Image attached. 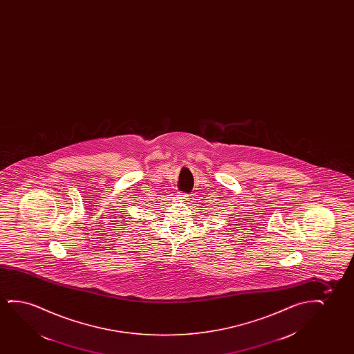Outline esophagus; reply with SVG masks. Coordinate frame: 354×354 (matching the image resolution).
Here are the masks:
<instances>
[{
  "label": "esophagus",
  "instance_id": "34e87169",
  "mask_svg": "<svg viewBox=\"0 0 354 354\" xmlns=\"http://www.w3.org/2000/svg\"><path fill=\"white\" fill-rule=\"evenodd\" d=\"M178 198H179L180 201H186V199H187V194H184V192H179V194H178Z\"/></svg>",
  "mask_w": 354,
  "mask_h": 354
}]
</instances>
